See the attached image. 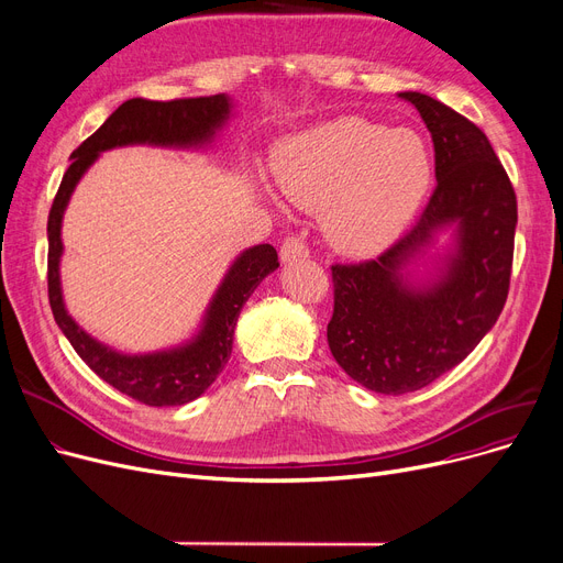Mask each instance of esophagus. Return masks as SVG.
I'll list each match as a JSON object with an SVG mask.
<instances>
[{
  "instance_id": "1",
  "label": "esophagus",
  "mask_w": 563,
  "mask_h": 563,
  "mask_svg": "<svg viewBox=\"0 0 563 563\" xmlns=\"http://www.w3.org/2000/svg\"><path fill=\"white\" fill-rule=\"evenodd\" d=\"M308 243L301 236H287L280 246V260L283 262H297L308 257Z\"/></svg>"
}]
</instances>
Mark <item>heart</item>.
I'll return each mask as SVG.
<instances>
[{
    "instance_id": "1",
    "label": "heart",
    "mask_w": 563,
    "mask_h": 563,
    "mask_svg": "<svg viewBox=\"0 0 563 563\" xmlns=\"http://www.w3.org/2000/svg\"><path fill=\"white\" fill-rule=\"evenodd\" d=\"M274 173L287 198L324 209L329 241L368 255L396 241L430 188V152L419 133L340 117L278 146Z\"/></svg>"
}]
</instances>
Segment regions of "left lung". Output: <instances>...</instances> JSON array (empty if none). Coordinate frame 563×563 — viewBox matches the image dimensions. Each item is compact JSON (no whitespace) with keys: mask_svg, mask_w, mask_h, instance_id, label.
I'll return each mask as SVG.
<instances>
[{"mask_svg":"<svg viewBox=\"0 0 563 563\" xmlns=\"http://www.w3.org/2000/svg\"><path fill=\"white\" fill-rule=\"evenodd\" d=\"M434 144L437 186L419 221L377 260L333 264V314L327 327L338 365L361 386L402 396L455 368L504 310L516 190L485 133L428 93L402 91ZM455 222L459 249L444 277L423 290L399 276L431 232Z\"/></svg>","mask_w":563,"mask_h":563,"instance_id":"obj_1","label":"left lung"}]
</instances>
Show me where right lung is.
Instances as JSON below:
<instances>
[{"instance_id":"add662e5","label":"right lung","mask_w":563,"mask_h":563,"mask_svg":"<svg viewBox=\"0 0 563 563\" xmlns=\"http://www.w3.org/2000/svg\"><path fill=\"white\" fill-rule=\"evenodd\" d=\"M228 114L230 99L225 93L175 101L131 99L121 103L106 119V124L73 152L70 165L64 173L51 207V216H47V297H51L55 322L68 338L73 350L80 354L96 375L121 390V394L150 407L186 405L200 398L213 379L223 373L232 354L239 312L255 287L280 266L278 253L272 243H260V246L249 249L232 264L207 310L200 335L188 345L158 354L124 356L89 338L70 320L64 308L59 287L62 216L73 188L101 152L140 142L163 146L202 144L216 133L218 126L225 124Z\"/></svg>"}]
</instances>
